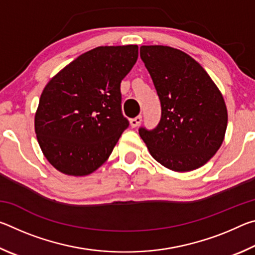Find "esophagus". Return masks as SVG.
<instances>
[{
	"mask_svg": "<svg viewBox=\"0 0 255 255\" xmlns=\"http://www.w3.org/2000/svg\"><path fill=\"white\" fill-rule=\"evenodd\" d=\"M140 123H141V116H137V117L130 119V126L131 127H137Z\"/></svg>",
	"mask_w": 255,
	"mask_h": 255,
	"instance_id": "1",
	"label": "esophagus"
}]
</instances>
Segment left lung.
Returning a JSON list of instances; mask_svg holds the SVG:
<instances>
[{"mask_svg": "<svg viewBox=\"0 0 255 255\" xmlns=\"http://www.w3.org/2000/svg\"><path fill=\"white\" fill-rule=\"evenodd\" d=\"M140 58L162 108L156 128H139L150 155L176 172L205 165L222 146L227 128L221 91L200 64L179 49L141 46Z\"/></svg>", "mask_w": 255, "mask_h": 255, "instance_id": "1", "label": "left lung"}]
</instances>
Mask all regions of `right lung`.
<instances>
[{"mask_svg": "<svg viewBox=\"0 0 255 255\" xmlns=\"http://www.w3.org/2000/svg\"><path fill=\"white\" fill-rule=\"evenodd\" d=\"M138 58V46H101L82 54L45 86L34 131L56 170L83 176L108 158L129 122L120 83Z\"/></svg>", "mask_w": 255, "mask_h": 255, "instance_id": "1", "label": "right lung"}]
</instances>
